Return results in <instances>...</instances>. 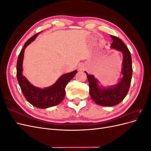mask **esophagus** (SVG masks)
Listing matches in <instances>:
<instances>
[{"label":"esophagus","mask_w":151,"mask_h":151,"mask_svg":"<svg viewBox=\"0 0 151 151\" xmlns=\"http://www.w3.org/2000/svg\"><path fill=\"white\" fill-rule=\"evenodd\" d=\"M81 68V70H82V68Z\"/></svg>","instance_id":"obj_1"}]
</instances>
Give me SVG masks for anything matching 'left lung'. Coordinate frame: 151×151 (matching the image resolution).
<instances>
[{
    "label": "left lung",
    "instance_id": "left-lung-1",
    "mask_svg": "<svg viewBox=\"0 0 151 151\" xmlns=\"http://www.w3.org/2000/svg\"><path fill=\"white\" fill-rule=\"evenodd\" d=\"M113 40L111 48L120 50L123 53V77L118 84L110 88H100L98 81L94 76L86 73L89 85V94L93 101L103 106H113L119 104L125 98L130 86L132 76L131 54L123 41L116 36L111 35Z\"/></svg>",
    "mask_w": 151,
    "mask_h": 151
}]
</instances>
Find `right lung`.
<instances>
[{
	"label": "right lung",
	"instance_id": "right-lung-1",
	"mask_svg": "<svg viewBox=\"0 0 151 151\" xmlns=\"http://www.w3.org/2000/svg\"><path fill=\"white\" fill-rule=\"evenodd\" d=\"M38 34L39 33H36L30 38L22 48L17 61L16 76L22 93L27 101L35 107L47 108L56 106L63 101L65 96V87L68 82L75 76L77 71L74 70L62 75L55 83L47 88L42 89L31 84L22 74V62L25 48L33 42Z\"/></svg>",
	"mask_w": 151,
	"mask_h": 151
}]
</instances>
